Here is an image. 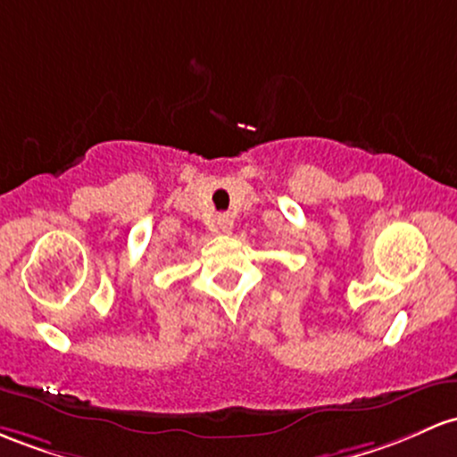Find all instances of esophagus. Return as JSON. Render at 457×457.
Returning <instances> with one entry per match:
<instances>
[{"instance_id":"34e87169","label":"esophagus","mask_w":457,"mask_h":457,"mask_svg":"<svg viewBox=\"0 0 457 457\" xmlns=\"http://www.w3.org/2000/svg\"><path fill=\"white\" fill-rule=\"evenodd\" d=\"M217 228L220 229V232H232V228H234V217L232 214H219L217 217Z\"/></svg>"}]
</instances>
